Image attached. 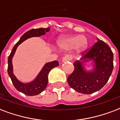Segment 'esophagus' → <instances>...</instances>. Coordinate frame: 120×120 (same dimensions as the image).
<instances>
[{"instance_id": "esophagus-1", "label": "esophagus", "mask_w": 120, "mask_h": 120, "mask_svg": "<svg viewBox=\"0 0 120 120\" xmlns=\"http://www.w3.org/2000/svg\"><path fill=\"white\" fill-rule=\"evenodd\" d=\"M72 60V57L69 55H67V56H64L63 59H62V62H68V61H70Z\"/></svg>"}]
</instances>
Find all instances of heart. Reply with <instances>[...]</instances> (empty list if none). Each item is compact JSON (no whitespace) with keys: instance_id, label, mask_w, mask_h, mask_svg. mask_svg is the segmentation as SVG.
<instances>
[{"instance_id":"b5f03b06","label":"heart","mask_w":120,"mask_h":120,"mask_svg":"<svg viewBox=\"0 0 120 120\" xmlns=\"http://www.w3.org/2000/svg\"><path fill=\"white\" fill-rule=\"evenodd\" d=\"M58 44L62 49L69 50L75 46L77 50H81L87 45V40L84 36H68L58 40Z\"/></svg>"}]
</instances>
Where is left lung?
Wrapping results in <instances>:
<instances>
[{
    "instance_id": "1",
    "label": "left lung",
    "mask_w": 120,
    "mask_h": 120,
    "mask_svg": "<svg viewBox=\"0 0 120 120\" xmlns=\"http://www.w3.org/2000/svg\"><path fill=\"white\" fill-rule=\"evenodd\" d=\"M98 41L89 49L82 52L81 60H93L94 70L86 72L82 62L75 61L74 70L68 77L67 82L77 92L90 94L100 90L108 81L113 69V53L108 45L97 38Z\"/></svg>"
}]
</instances>
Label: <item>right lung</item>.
Instances as JSON below:
<instances>
[{"instance_id": "right-lung-1", "label": "right lung", "mask_w": 120, "mask_h": 120, "mask_svg": "<svg viewBox=\"0 0 120 120\" xmlns=\"http://www.w3.org/2000/svg\"><path fill=\"white\" fill-rule=\"evenodd\" d=\"M50 31V27L47 28H39V29H33L28 31L22 36L21 38H20L19 41L15 44L12 48L11 53L9 55L8 57V68L7 72L9 77L11 79L12 84L15 87V88L17 90L21 92L27 96H36L43 91L46 86L48 84V75L49 72L52 68L58 66V62L57 61H53V62H48L45 65L43 68H42L40 74H38L37 77L34 80L33 82L24 84L22 83L17 80L16 77L14 76L13 72H12V58L13 57L15 53L16 48L20 44L22 43L24 41L27 40L28 38L35 36H40L41 35H44L45 34Z\"/></svg>"}]
</instances>
